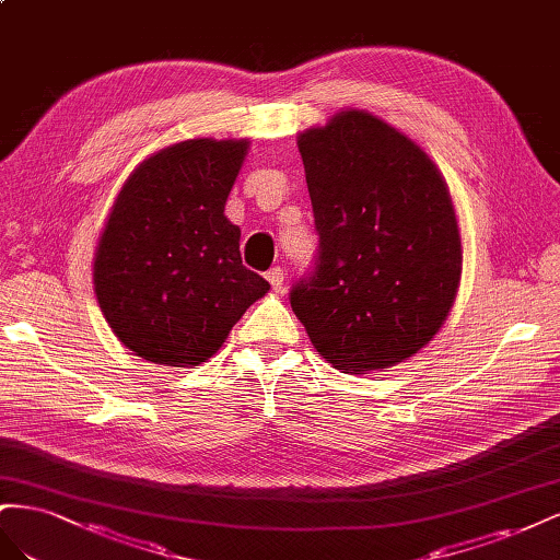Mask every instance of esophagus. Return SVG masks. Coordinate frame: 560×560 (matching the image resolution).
I'll list each match as a JSON object with an SVG mask.
<instances>
[{
  "label": "esophagus",
  "instance_id": "1",
  "mask_svg": "<svg viewBox=\"0 0 560 560\" xmlns=\"http://www.w3.org/2000/svg\"><path fill=\"white\" fill-rule=\"evenodd\" d=\"M267 281H269V285H271V291L281 293V289H283V269H281V267H271V269L267 271Z\"/></svg>",
  "mask_w": 560,
  "mask_h": 560
}]
</instances>
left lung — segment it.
<instances>
[{"mask_svg":"<svg viewBox=\"0 0 560 560\" xmlns=\"http://www.w3.org/2000/svg\"><path fill=\"white\" fill-rule=\"evenodd\" d=\"M298 150L318 255L291 307L332 369H392L429 345L455 305L462 238L451 189L418 142L365 109L302 131Z\"/></svg>","mask_w":560,"mask_h":560,"instance_id":"8db88e82","label":"left lung"}]
</instances>
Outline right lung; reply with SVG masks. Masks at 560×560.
<instances>
[{"instance_id":"right-lung-1","label":"right lung","mask_w":560,"mask_h":560,"mask_svg":"<svg viewBox=\"0 0 560 560\" xmlns=\"http://www.w3.org/2000/svg\"><path fill=\"white\" fill-rule=\"evenodd\" d=\"M248 138H191L140 162L112 203L93 258L101 312L136 357L209 361L269 283L242 265L225 203Z\"/></svg>"}]
</instances>
